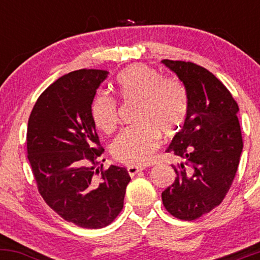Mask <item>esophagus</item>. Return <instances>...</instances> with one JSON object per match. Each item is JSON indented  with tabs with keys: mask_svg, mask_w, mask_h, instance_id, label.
Instances as JSON below:
<instances>
[{
	"mask_svg": "<svg viewBox=\"0 0 260 260\" xmlns=\"http://www.w3.org/2000/svg\"><path fill=\"white\" fill-rule=\"evenodd\" d=\"M127 171L128 174H129V176H134L138 174V172L143 171V168H139V166H128Z\"/></svg>",
	"mask_w": 260,
	"mask_h": 260,
	"instance_id": "esophagus-1",
	"label": "esophagus"
}]
</instances>
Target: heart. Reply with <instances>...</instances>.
I'll list each match as a JSON object with an SVG mask.
<instances>
[{
    "mask_svg": "<svg viewBox=\"0 0 260 260\" xmlns=\"http://www.w3.org/2000/svg\"><path fill=\"white\" fill-rule=\"evenodd\" d=\"M120 98L138 103L136 123L118 134L111 144V154L118 162L129 166L147 165L160 144V136L174 138L183 129L189 111L188 91L181 80L164 77L147 64H133L116 79ZM94 124L111 133L118 124V107L105 94L94 98L90 107Z\"/></svg>",
    "mask_w": 260,
    "mask_h": 260,
    "instance_id": "1",
    "label": "heart"
}]
</instances>
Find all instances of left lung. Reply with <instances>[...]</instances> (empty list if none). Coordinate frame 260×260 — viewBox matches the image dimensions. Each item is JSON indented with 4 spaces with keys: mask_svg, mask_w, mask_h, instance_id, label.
Returning a JSON list of instances; mask_svg holds the SVG:
<instances>
[{
    "mask_svg": "<svg viewBox=\"0 0 260 260\" xmlns=\"http://www.w3.org/2000/svg\"><path fill=\"white\" fill-rule=\"evenodd\" d=\"M161 62L176 73L189 98L186 124L166 149L180 159L171 165L176 178L161 198L172 216L192 221L223 201L235 178L243 149L238 105L204 67L184 61Z\"/></svg>",
    "mask_w": 260,
    "mask_h": 260,
    "instance_id": "8db88e82",
    "label": "left lung"
}]
</instances>
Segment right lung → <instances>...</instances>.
I'll use <instances>...</instances> for the list:
<instances>
[{
  "instance_id": "obj_1",
  "label": "right lung",
  "mask_w": 260,
  "mask_h": 260,
  "mask_svg": "<svg viewBox=\"0 0 260 260\" xmlns=\"http://www.w3.org/2000/svg\"><path fill=\"white\" fill-rule=\"evenodd\" d=\"M107 74L79 70L62 76L39 96L26 131L39 193L66 221L84 229H103L117 217L131 181L124 168L96 169L104 149L90 107Z\"/></svg>"
}]
</instances>
